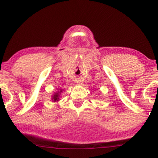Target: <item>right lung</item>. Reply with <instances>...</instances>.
<instances>
[{
    "instance_id": "1",
    "label": "right lung",
    "mask_w": 158,
    "mask_h": 158,
    "mask_svg": "<svg viewBox=\"0 0 158 158\" xmlns=\"http://www.w3.org/2000/svg\"><path fill=\"white\" fill-rule=\"evenodd\" d=\"M62 90H60V91H56V92H54V94L52 95V98H51V100L53 102H57L58 101L60 100V94L61 93H62Z\"/></svg>"
}]
</instances>
